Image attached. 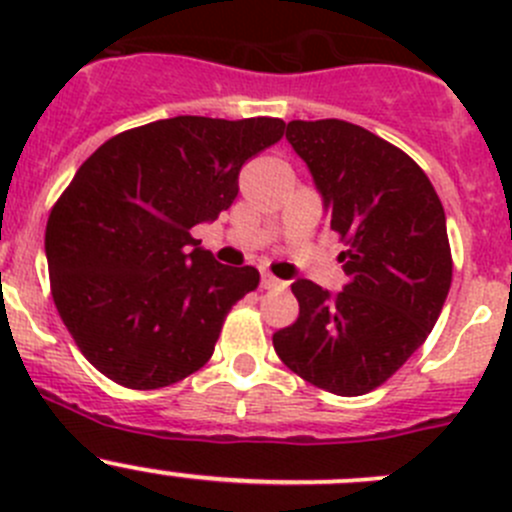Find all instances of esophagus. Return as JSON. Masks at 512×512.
Returning <instances> with one entry per match:
<instances>
[{
    "label": "esophagus",
    "mask_w": 512,
    "mask_h": 512,
    "mask_svg": "<svg viewBox=\"0 0 512 512\" xmlns=\"http://www.w3.org/2000/svg\"><path fill=\"white\" fill-rule=\"evenodd\" d=\"M260 282H262V287H265V289H285L287 287L285 280H280V277H275L272 272H267V270H262Z\"/></svg>",
    "instance_id": "obj_1"
}]
</instances>
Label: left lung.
<instances>
[{
    "label": "left lung",
    "instance_id": "left-lung-1",
    "mask_svg": "<svg viewBox=\"0 0 512 512\" xmlns=\"http://www.w3.org/2000/svg\"><path fill=\"white\" fill-rule=\"evenodd\" d=\"M287 141L347 240L349 280L337 294L294 280L299 317L272 344L309 384L361 396L406 364L441 314L453 275L446 213L414 160L366 128L289 121Z\"/></svg>",
    "mask_w": 512,
    "mask_h": 512
}]
</instances>
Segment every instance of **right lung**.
I'll return each mask as SVG.
<instances>
[{
    "mask_svg": "<svg viewBox=\"0 0 512 512\" xmlns=\"http://www.w3.org/2000/svg\"><path fill=\"white\" fill-rule=\"evenodd\" d=\"M282 133L280 118H163L118 133L76 170L44 250L56 309L101 374L148 391L213 356L260 272L220 265L190 230L230 208L245 160Z\"/></svg>",
    "mask_w": 512,
    "mask_h": 512,
    "instance_id": "add662e5",
    "label": "right lung"
}]
</instances>
